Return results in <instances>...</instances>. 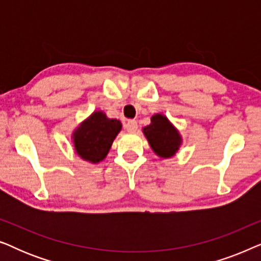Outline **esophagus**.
Listing matches in <instances>:
<instances>
[{
	"label": "esophagus",
	"mask_w": 261,
	"mask_h": 261,
	"mask_svg": "<svg viewBox=\"0 0 261 261\" xmlns=\"http://www.w3.org/2000/svg\"><path fill=\"white\" fill-rule=\"evenodd\" d=\"M124 128H126V130L129 132V133H135V132L138 130L137 121H135V120H129L126 123V126H124Z\"/></svg>",
	"instance_id": "esophagus-1"
}]
</instances>
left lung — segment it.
I'll list each match as a JSON object with an SVG mask.
<instances>
[{"label": "left lung", "mask_w": 261, "mask_h": 261, "mask_svg": "<svg viewBox=\"0 0 261 261\" xmlns=\"http://www.w3.org/2000/svg\"><path fill=\"white\" fill-rule=\"evenodd\" d=\"M142 133L147 139L149 147L159 158L169 159L179 151L183 138L173 123L164 115L156 113L151 117V123L142 127Z\"/></svg>", "instance_id": "left-lung-1"}]
</instances>
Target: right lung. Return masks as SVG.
<instances>
[{
  "instance_id": "obj_1",
  "label": "right lung",
  "mask_w": 261,
  "mask_h": 261,
  "mask_svg": "<svg viewBox=\"0 0 261 261\" xmlns=\"http://www.w3.org/2000/svg\"><path fill=\"white\" fill-rule=\"evenodd\" d=\"M121 128L120 120L109 119L103 110H95L72 130L74 152L85 162L98 164L108 155Z\"/></svg>"
}]
</instances>
